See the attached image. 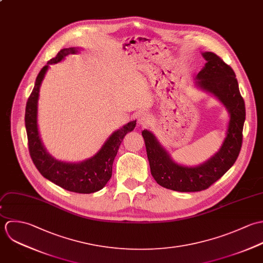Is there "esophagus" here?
<instances>
[{
    "label": "esophagus",
    "instance_id": "34e87169",
    "mask_svg": "<svg viewBox=\"0 0 263 263\" xmlns=\"http://www.w3.org/2000/svg\"><path fill=\"white\" fill-rule=\"evenodd\" d=\"M149 115L146 111H141L138 116V124L141 126H145L149 122Z\"/></svg>",
    "mask_w": 263,
    "mask_h": 263
}]
</instances>
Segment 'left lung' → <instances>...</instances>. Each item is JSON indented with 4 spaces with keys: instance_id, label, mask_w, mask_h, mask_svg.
Masks as SVG:
<instances>
[{
    "instance_id": "obj_1",
    "label": "left lung",
    "mask_w": 263,
    "mask_h": 263,
    "mask_svg": "<svg viewBox=\"0 0 263 263\" xmlns=\"http://www.w3.org/2000/svg\"><path fill=\"white\" fill-rule=\"evenodd\" d=\"M202 55L206 64L197 74L195 83L216 97L230 114L227 136L219 151L202 164L184 166L172 160L152 132L142 131L153 177L160 186L179 192L208 189L235 163L242 146L246 110L236 74L217 54L205 52Z\"/></svg>"
}]
</instances>
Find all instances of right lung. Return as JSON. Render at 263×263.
<instances>
[{
	"instance_id": "obj_1",
	"label": "right lung",
	"mask_w": 263,
	"mask_h": 263,
	"mask_svg": "<svg viewBox=\"0 0 263 263\" xmlns=\"http://www.w3.org/2000/svg\"><path fill=\"white\" fill-rule=\"evenodd\" d=\"M78 52L77 48L61 50L51 59L39 73L32 92L25 108V127L28 139V149L31 159L39 172L53 184L65 190L89 194L103 189L111 177L112 162L119 147L128 132L133 131L136 121H131L115 131L99 151V153L81 162H64L57 160L45 149L37 129V101L40 87L51 64L61 62L66 55Z\"/></svg>"
}]
</instances>
